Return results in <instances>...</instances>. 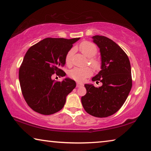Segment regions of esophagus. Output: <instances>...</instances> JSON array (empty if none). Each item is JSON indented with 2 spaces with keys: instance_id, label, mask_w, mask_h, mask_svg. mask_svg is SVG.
Instances as JSON below:
<instances>
[{
  "instance_id": "esophagus-1",
  "label": "esophagus",
  "mask_w": 151,
  "mask_h": 151,
  "mask_svg": "<svg viewBox=\"0 0 151 151\" xmlns=\"http://www.w3.org/2000/svg\"><path fill=\"white\" fill-rule=\"evenodd\" d=\"M83 86V83H76V86H77V87H80V86Z\"/></svg>"
}]
</instances>
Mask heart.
Listing matches in <instances>:
<instances>
[{
  "label": "heart",
  "mask_w": 151,
  "mask_h": 151,
  "mask_svg": "<svg viewBox=\"0 0 151 151\" xmlns=\"http://www.w3.org/2000/svg\"><path fill=\"white\" fill-rule=\"evenodd\" d=\"M79 49L83 54L88 58L93 57L97 53V47L94 43L90 41H83L79 45ZM74 53V49L71 48L66 53L65 57V63L68 66H69L72 63V57ZM90 63L94 68L99 67V62L96 59L91 58L90 59ZM93 70L91 68H74L73 69L70 70L69 72V76L74 80L78 82H83L86 78L90 76Z\"/></svg>",
  "instance_id": "1"
}]
</instances>
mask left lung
I'll use <instances>...</instances> for the list:
<instances>
[{
    "instance_id": "obj_1",
    "label": "left lung",
    "mask_w": 151,
    "mask_h": 151,
    "mask_svg": "<svg viewBox=\"0 0 151 151\" xmlns=\"http://www.w3.org/2000/svg\"><path fill=\"white\" fill-rule=\"evenodd\" d=\"M92 39L101 57V70L92 81L103 85L97 88L85 84L86 93L81 102L87 113L103 118L116 112L127 100L132 88L131 68L128 56L113 40L99 35Z\"/></svg>"
}]
</instances>
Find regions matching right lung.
I'll use <instances>...</instances> for the list:
<instances>
[{
	"label": "right lung",
	"mask_w": 151,
	"mask_h": 151,
	"mask_svg": "<svg viewBox=\"0 0 151 151\" xmlns=\"http://www.w3.org/2000/svg\"><path fill=\"white\" fill-rule=\"evenodd\" d=\"M79 39L47 38L27 50L19 76L22 95L33 111L49 115L63 108L76 83L69 78L57 82L52 76L55 73L66 75L61 67L65 65L66 53Z\"/></svg>",
	"instance_id": "1"
}]
</instances>
